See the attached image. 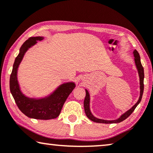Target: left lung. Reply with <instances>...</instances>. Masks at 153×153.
<instances>
[{
	"mask_svg": "<svg viewBox=\"0 0 153 153\" xmlns=\"http://www.w3.org/2000/svg\"><path fill=\"white\" fill-rule=\"evenodd\" d=\"M134 60L136 65H137V68L138 70V72L139 74V79H140V97L139 99L138 100V102L131 107L130 109L127 111V112H125V114H123L120 118L117 120H102V119H98L95 118V116H93V114H91V110H90V95L88 92L87 90H85V97L84 100V102H83V105H84V110L86 116L90 120L95 123H106V124H111V123H118L122 122V121L125 120V119L128 118L130 115L132 114V112L134 111L136 107L138 106V104L141 102L142 95L143 93V89H144V84H143V79H144V71L143 68L142 66L141 60H140V56L139 53H138L137 50L134 51Z\"/></svg>",
	"mask_w": 153,
	"mask_h": 153,
	"instance_id": "left-lung-1",
	"label": "left lung"
}]
</instances>
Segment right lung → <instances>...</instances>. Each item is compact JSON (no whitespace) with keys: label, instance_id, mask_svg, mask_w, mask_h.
Returning <instances> with one entry per match:
<instances>
[{"label":"right lung","instance_id":"add662e5","mask_svg":"<svg viewBox=\"0 0 153 153\" xmlns=\"http://www.w3.org/2000/svg\"><path fill=\"white\" fill-rule=\"evenodd\" d=\"M43 39L42 37H32L23 44L19 55L16 56L10 75V89L18 108L28 118L39 120H50L57 118L60 114L62 106L67 98L75 88L74 83H64L59 86L53 94L48 97L35 100L23 95L19 86L16 74L25 53L28 48Z\"/></svg>","mask_w":153,"mask_h":153}]
</instances>
